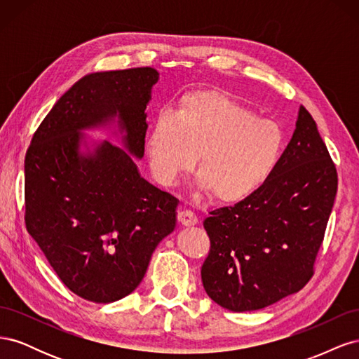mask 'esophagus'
I'll list each match as a JSON object with an SVG mask.
<instances>
[{
	"label": "esophagus",
	"instance_id": "esophagus-1",
	"mask_svg": "<svg viewBox=\"0 0 359 359\" xmlns=\"http://www.w3.org/2000/svg\"><path fill=\"white\" fill-rule=\"evenodd\" d=\"M177 219H178V223L182 224V226H193V224L198 223L196 214H194L190 210H180Z\"/></svg>",
	"mask_w": 359,
	"mask_h": 359
}]
</instances>
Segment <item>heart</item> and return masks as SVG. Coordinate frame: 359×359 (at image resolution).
Listing matches in <instances>:
<instances>
[{"instance_id": "heart-1", "label": "heart", "mask_w": 359, "mask_h": 359, "mask_svg": "<svg viewBox=\"0 0 359 359\" xmlns=\"http://www.w3.org/2000/svg\"><path fill=\"white\" fill-rule=\"evenodd\" d=\"M285 135L271 119L219 91L184 95L175 114L163 111L147 139L156 180L165 186L191 169L196 156L199 189L222 203L255 194L274 172Z\"/></svg>"}]
</instances>
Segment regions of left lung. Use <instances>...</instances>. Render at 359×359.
Wrapping results in <instances>:
<instances>
[{
  "instance_id": "obj_1",
  "label": "left lung",
  "mask_w": 359,
  "mask_h": 359,
  "mask_svg": "<svg viewBox=\"0 0 359 359\" xmlns=\"http://www.w3.org/2000/svg\"><path fill=\"white\" fill-rule=\"evenodd\" d=\"M337 169L301 106L297 128L268 181L252 196L210 212L201 269L208 297L231 311L271 306L306 286L337 194Z\"/></svg>"
}]
</instances>
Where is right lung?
Segmentation results:
<instances>
[{
	"label": "right lung",
	"instance_id": "add662e5",
	"mask_svg": "<svg viewBox=\"0 0 359 359\" xmlns=\"http://www.w3.org/2000/svg\"><path fill=\"white\" fill-rule=\"evenodd\" d=\"M151 67L86 74L53 104L25 156V224L60 280L99 304L132 293L177 223L178 199L145 181ZM116 116L129 151L105 141L80 153L83 129Z\"/></svg>",
	"mask_w": 359,
	"mask_h": 359
}]
</instances>
